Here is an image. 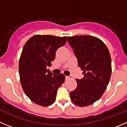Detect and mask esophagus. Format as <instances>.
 <instances>
[{
	"mask_svg": "<svg viewBox=\"0 0 127 127\" xmlns=\"http://www.w3.org/2000/svg\"><path fill=\"white\" fill-rule=\"evenodd\" d=\"M66 80H69V79H72V77L71 76H66Z\"/></svg>",
	"mask_w": 127,
	"mask_h": 127,
	"instance_id": "34e87169",
	"label": "esophagus"
}]
</instances>
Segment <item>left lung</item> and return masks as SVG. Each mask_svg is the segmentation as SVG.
I'll return each mask as SVG.
<instances>
[{"mask_svg":"<svg viewBox=\"0 0 127 127\" xmlns=\"http://www.w3.org/2000/svg\"><path fill=\"white\" fill-rule=\"evenodd\" d=\"M67 41L84 71V78L75 79L77 86L70 92L72 101L84 107L102 96L109 82L112 72L109 52L101 40L90 35L68 37Z\"/></svg>","mask_w":127,"mask_h":127,"instance_id":"8db88e82","label":"left lung"}]
</instances>
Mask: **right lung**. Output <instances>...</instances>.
I'll list each match as a JSON object with an SVG mask.
<instances>
[{
    "instance_id": "add662e5",
    "label": "right lung",
    "mask_w": 127,
    "mask_h": 127,
    "mask_svg": "<svg viewBox=\"0 0 127 127\" xmlns=\"http://www.w3.org/2000/svg\"><path fill=\"white\" fill-rule=\"evenodd\" d=\"M66 41L67 37L37 34L24 45L19 60L20 82L25 94L37 104L45 107L55 101L65 75L52 74L47 67L52 66L56 50Z\"/></svg>"
}]
</instances>
